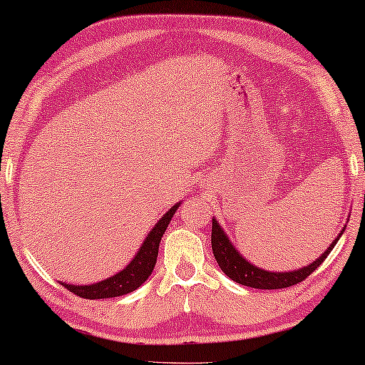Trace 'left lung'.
<instances>
[{"instance_id":"1","label":"left lung","mask_w":365,"mask_h":365,"mask_svg":"<svg viewBox=\"0 0 365 365\" xmlns=\"http://www.w3.org/2000/svg\"><path fill=\"white\" fill-rule=\"evenodd\" d=\"M344 229L336 237V241L327 247V251L324 252L321 257L316 259L312 264H309V266L297 269V271H292V272H269V271H264V269L252 266V264L247 262L246 259H244L241 254L234 249L232 244L229 242L227 236L224 234L216 219H212L211 246H212V254L214 257H216L219 267H221L224 274H226L227 277H231L234 282L242 284V286H247V287H254V289H284V287L296 286V284L302 282L304 279L311 276V274L324 262V259L331 254L334 246H336L339 241V237L342 236Z\"/></svg>"}]
</instances>
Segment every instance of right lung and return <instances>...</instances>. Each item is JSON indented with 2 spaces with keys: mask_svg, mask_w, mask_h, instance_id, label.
<instances>
[{
  "mask_svg": "<svg viewBox=\"0 0 365 365\" xmlns=\"http://www.w3.org/2000/svg\"><path fill=\"white\" fill-rule=\"evenodd\" d=\"M179 204L173 206L164 216L159 219L153 231L148 234L146 241L143 242L141 249H139L136 257L128 264L126 269L118 272L116 276L104 279V281L98 284H89V286H73V284H64L61 286L68 289L69 292L76 294V296L83 299H108V297H118L129 294L141 286L146 279L151 276L154 266H156L159 242L164 231H166L168 224L171 222V217L176 212Z\"/></svg>",
  "mask_w": 365,
  "mask_h": 365,
  "instance_id": "right-lung-1",
  "label": "right lung"
}]
</instances>
